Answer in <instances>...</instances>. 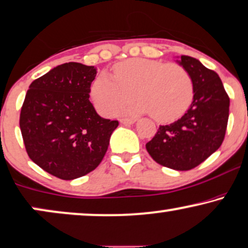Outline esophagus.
Listing matches in <instances>:
<instances>
[{
	"label": "esophagus",
	"instance_id": "obj_1",
	"mask_svg": "<svg viewBox=\"0 0 248 248\" xmlns=\"http://www.w3.org/2000/svg\"><path fill=\"white\" fill-rule=\"evenodd\" d=\"M135 121H136L135 119H129V118H121L120 119V122L122 124H133Z\"/></svg>",
	"mask_w": 248,
	"mask_h": 248
}]
</instances>
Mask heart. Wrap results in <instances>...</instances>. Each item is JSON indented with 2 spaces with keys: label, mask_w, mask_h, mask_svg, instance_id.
<instances>
[{
  "label": "heart",
  "mask_w": 248,
  "mask_h": 248,
  "mask_svg": "<svg viewBox=\"0 0 248 248\" xmlns=\"http://www.w3.org/2000/svg\"><path fill=\"white\" fill-rule=\"evenodd\" d=\"M135 97L140 101L128 112H149L161 124L180 119L193 99V81L186 68L174 62L155 59L131 58L118 62L113 78L97 75L90 87V95L97 111L106 117Z\"/></svg>",
  "instance_id": "obj_1"
}]
</instances>
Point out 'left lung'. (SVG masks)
<instances>
[{
    "instance_id": "1",
    "label": "left lung",
    "mask_w": 248,
    "mask_h": 248,
    "mask_svg": "<svg viewBox=\"0 0 248 248\" xmlns=\"http://www.w3.org/2000/svg\"><path fill=\"white\" fill-rule=\"evenodd\" d=\"M180 64L192 78V104L177 121L159 127L145 146L159 165L190 170L221 146L227 131L230 98L217 73L198 59L181 56Z\"/></svg>"
}]
</instances>
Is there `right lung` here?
I'll return each mask as SVG.
<instances>
[{
    "label": "right lung",
    "mask_w": 248,
    "mask_h": 248,
    "mask_svg": "<svg viewBox=\"0 0 248 248\" xmlns=\"http://www.w3.org/2000/svg\"><path fill=\"white\" fill-rule=\"evenodd\" d=\"M96 73L80 62L59 65L31 83L21 106L19 126L28 156L62 180L93 171L119 126L99 117L89 101Z\"/></svg>",
    "instance_id": "obj_1"
}]
</instances>
